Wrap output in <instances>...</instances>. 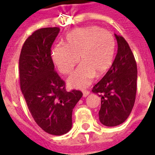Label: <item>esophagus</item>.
Here are the masks:
<instances>
[{"label": "esophagus", "instance_id": "esophagus-1", "mask_svg": "<svg viewBox=\"0 0 155 155\" xmlns=\"http://www.w3.org/2000/svg\"><path fill=\"white\" fill-rule=\"evenodd\" d=\"M89 93H90L89 91H87V90H84V91H83V97H86L87 96L89 95Z\"/></svg>", "mask_w": 155, "mask_h": 155}]
</instances>
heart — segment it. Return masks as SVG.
<instances>
[{"mask_svg": "<svg viewBox=\"0 0 155 155\" xmlns=\"http://www.w3.org/2000/svg\"><path fill=\"white\" fill-rule=\"evenodd\" d=\"M114 37L98 26L74 29L65 37V45H57L52 51V59L63 74H69L79 62L81 64L68 78L71 87L84 88L96 75L102 76L113 64L115 54Z\"/></svg>", "mask_w": 155, "mask_h": 155, "instance_id": "b5f03b06", "label": "heart"}]
</instances>
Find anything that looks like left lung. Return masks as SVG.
Here are the masks:
<instances>
[{
    "mask_svg": "<svg viewBox=\"0 0 155 155\" xmlns=\"http://www.w3.org/2000/svg\"><path fill=\"white\" fill-rule=\"evenodd\" d=\"M115 37L118 45L115 59L92 90L101 99L100 121L109 127L120 125L127 119L137 92V69L134 54L122 36Z\"/></svg>",
    "mask_w": 155,
    "mask_h": 155,
    "instance_id": "8db88e82",
    "label": "left lung"
}]
</instances>
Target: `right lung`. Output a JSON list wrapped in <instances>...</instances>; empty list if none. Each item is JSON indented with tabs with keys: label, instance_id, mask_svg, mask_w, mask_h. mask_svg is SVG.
Instances as JSON below:
<instances>
[{
	"label": "right lung",
	"instance_id": "obj_1",
	"mask_svg": "<svg viewBox=\"0 0 155 155\" xmlns=\"http://www.w3.org/2000/svg\"><path fill=\"white\" fill-rule=\"evenodd\" d=\"M59 30L35 31L24 42L19 58L20 87L28 108L40 128L56 136L71 129L73 108L83 96L79 90L68 92L54 71L51 48Z\"/></svg>",
	"mask_w": 155,
	"mask_h": 155
}]
</instances>
